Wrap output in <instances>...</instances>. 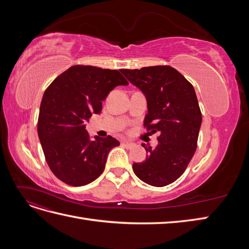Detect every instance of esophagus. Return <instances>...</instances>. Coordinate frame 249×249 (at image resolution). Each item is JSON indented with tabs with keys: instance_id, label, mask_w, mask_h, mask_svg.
I'll return each instance as SVG.
<instances>
[{
	"instance_id": "esophagus-1",
	"label": "esophagus",
	"mask_w": 249,
	"mask_h": 249,
	"mask_svg": "<svg viewBox=\"0 0 249 249\" xmlns=\"http://www.w3.org/2000/svg\"><path fill=\"white\" fill-rule=\"evenodd\" d=\"M123 144L125 145L127 148H133L135 146V144H134L133 142H129V141H126V140L123 141Z\"/></svg>"
}]
</instances>
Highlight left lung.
Here are the masks:
<instances>
[{"label":"left lung","instance_id":"obj_1","mask_svg":"<svg viewBox=\"0 0 249 249\" xmlns=\"http://www.w3.org/2000/svg\"><path fill=\"white\" fill-rule=\"evenodd\" d=\"M120 71L146 96V131L160 134L154 149L142 144L147 157L134 163L133 170L150 186H167L185 172L197 147L201 112L196 93L191 83L169 65Z\"/></svg>","mask_w":249,"mask_h":249}]
</instances>
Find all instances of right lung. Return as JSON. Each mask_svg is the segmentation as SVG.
Returning a JSON list of instances; mask_svg holds the SVG:
<instances>
[{"mask_svg":"<svg viewBox=\"0 0 249 249\" xmlns=\"http://www.w3.org/2000/svg\"><path fill=\"white\" fill-rule=\"evenodd\" d=\"M127 84L116 70L73 65L46 89L37 131L50 169L63 183L84 186L103 173L109 152L119 142L111 136L90 141L85 124L100 114L112 89Z\"/></svg>","mask_w":249,"mask_h":249,"instance_id":"add662e5","label":"right lung"}]
</instances>
